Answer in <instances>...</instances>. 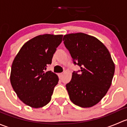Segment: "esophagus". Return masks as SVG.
<instances>
[{"label":"esophagus","mask_w":127,"mask_h":127,"mask_svg":"<svg viewBox=\"0 0 127 127\" xmlns=\"http://www.w3.org/2000/svg\"><path fill=\"white\" fill-rule=\"evenodd\" d=\"M63 75V73H60V74H58V76H59V77H60V79H61V78L62 77Z\"/></svg>","instance_id":"obj_1"}]
</instances>
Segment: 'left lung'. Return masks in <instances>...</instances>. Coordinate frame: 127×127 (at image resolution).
Returning <instances> with one entry per match:
<instances>
[{
  "label": "left lung",
  "mask_w": 127,
  "mask_h": 127,
  "mask_svg": "<svg viewBox=\"0 0 127 127\" xmlns=\"http://www.w3.org/2000/svg\"><path fill=\"white\" fill-rule=\"evenodd\" d=\"M63 40L74 64L80 67L66 85L70 99L80 107H92L106 95L112 83L115 65L109 52L98 39L84 33L67 34Z\"/></svg>",
  "instance_id": "obj_1"
}]
</instances>
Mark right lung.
Segmentation results:
<instances>
[{"mask_svg": "<svg viewBox=\"0 0 127 127\" xmlns=\"http://www.w3.org/2000/svg\"><path fill=\"white\" fill-rule=\"evenodd\" d=\"M63 35L43 34L25 43L11 65L10 82L20 100L34 108L49 103L58 77L49 71L53 54L62 42Z\"/></svg>", "mask_w": 127, "mask_h": 127, "instance_id": "obj_1", "label": "right lung"}]
</instances>
